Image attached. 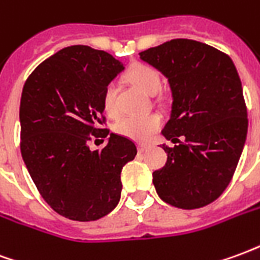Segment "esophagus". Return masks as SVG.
I'll return each instance as SVG.
<instances>
[{
	"label": "esophagus",
	"mask_w": 260,
	"mask_h": 260,
	"mask_svg": "<svg viewBox=\"0 0 260 260\" xmlns=\"http://www.w3.org/2000/svg\"><path fill=\"white\" fill-rule=\"evenodd\" d=\"M149 147H150V145H147V143H139L138 145V150H139V153H143L146 152Z\"/></svg>",
	"instance_id": "1"
}]
</instances>
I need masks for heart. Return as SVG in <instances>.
<instances>
[{"mask_svg":"<svg viewBox=\"0 0 260 260\" xmlns=\"http://www.w3.org/2000/svg\"><path fill=\"white\" fill-rule=\"evenodd\" d=\"M128 79L139 87L146 94H154L161 86V78L154 68L149 65L139 64L128 72ZM103 110L107 115L113 117L117 114V86L108 83L103 91ZM161 126V118L157 114H143V115H126L119 118L114 131L121 136L129 138L132 141L145 142Z\"/></svg>","mask_w":260,"mask_h":260,"instance_id":"1","label":"heart"}]
</instances>
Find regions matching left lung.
<instances>
[{"instance_id":"obj_1","label":"left lung","mask_w":260,"mask_h":260,"mask_svg":"<svg viewBox=\"0 0 260 260\" xmlns=\"http://www.w3.org/2000/svg\"><path fill=\"white\" fill-rule=\"evenodd\" d=\"M139 55L169 79L173 96L161 134L178 145L161 146L167 163L153 173L156 192L180 209L206 206L230 184L246 141L248 114L237 68L227 54L188 39Z\"/></svg>"}]
</instances>
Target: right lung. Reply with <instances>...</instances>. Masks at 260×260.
<instances>
[{
  "label": "right lung",
  "instance_id": "add662e5",
  "mask_svg": "<svg viewBox=\"0 0 260 260\" xmlns=\"http://www.w3.org/2000/svg\"><path fill=\"white\" fill-rule=\"evenodd\" d=\"M124 71L111 54L71 46L43 61L27 78L19 108L20 153L37 189L54 212L76 221L104 217L118 205L121 171L136 145L110 134L102 97ZM110 135L102 151L91 136Z\"/></svg>",
  "mask_w": 260,
  "mask_h": 260
}]
</instances>
